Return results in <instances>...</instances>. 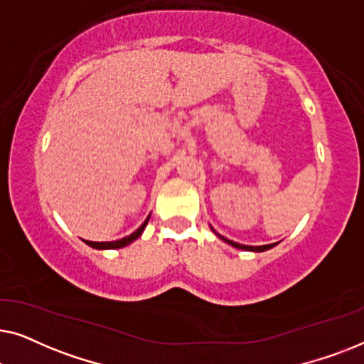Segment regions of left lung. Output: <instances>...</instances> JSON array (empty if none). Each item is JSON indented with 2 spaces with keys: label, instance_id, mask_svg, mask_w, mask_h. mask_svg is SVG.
I'll use <instances>...</instances> for the list:
<instances>
[{
  "label": "left lung",
  "instance_id": "1",
  "mask_svg": "<svg viewBox=\"0 0 364 364\" xmlns=\"http://www.w3.org/2000/svg\"><path fill=\"white\" fill-rule=\"evenodd\" d=\"M213 230V228H212ZM215 232V230H213ZM217 233V232H215ZM217 237L218 238H222L223 242H227L228 245H232V247H235V248H240V250H248V252H265V250H270V248H273L277 245V243H270V245H260V247H252V245H242V243H237V242H232V240H228V238H225V237H222L220 233H217Z\"/></svg>",
  "mask_w": 364,
  "mask_h": 364
}]
</instances>
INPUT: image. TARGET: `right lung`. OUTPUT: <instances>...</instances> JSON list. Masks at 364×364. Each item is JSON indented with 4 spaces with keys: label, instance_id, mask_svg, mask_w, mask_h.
<instances>
[{
    "label": "right lung",
    "instance_id": "add662e5",
    "mask_svg": "<svg viewBox=\"0 0 364 364\" xmlns=\"http://www.w3.org/2000/svg\"><path fill=\"white\" fill-rule=\"evenodd\" d=\"M149 217H151V215H149ZM149 217L146 218V222H144L142 225L139 227L136 232L131 233V235L121 238V240H116V242H89V240H86V243H87L89 247L97 248V250H109V248H122V247H126V245H129V243H132L134 240H137V238L142 235L144 228H146L147 222H149Z\"/></svg>",
    "mask_w": 364,
    "mask_h": 364
}]
</instances>
